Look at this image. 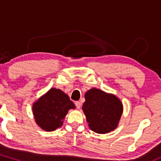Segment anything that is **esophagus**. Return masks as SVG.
Returning <instances> with one entry per match:
<instances>
[{
  "mask_svg": "<svg viewBox=\"0 0 161 161\" xmlns=\"http://www.w3.org/2000/svg\"><path fill=\"white\" fill-rule=\"evenodd\" d=\"M75 107H76L77 108L79 109L81 108V102H80V101H75Z\"/></svg>",
  "mask_w": 161,
  "mask_h": 161,
  "instance_id": "obj_1",
  "label": "esophagus"
}]
</instances>
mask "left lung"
I'll return each instance as SVG.
<instances>
[{
    "label": "left lung",
    "mask_w": 161,
    "mask_h": 161,
    "mask_svg": "<svg viewBox=\"0 0 161 161\" xmlns=\"http://www.w3.org/2000/svg\"><path fill=\"white\" fill-rule=\"evenodd\" d=\"M85 98L82 110L92 131L104 134L116 129L123 113L119 99L97 88L87 92Z\"/></svg>",
    "instance_id": "obj_1"
}]
</instances>
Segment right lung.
Returning a JSON list of instances; mask_svg holds the SVG:
<instances>
[{
	"label": "right lung",
	"mask_w": 161,
	"mask_h": 161,
	"mask_svg": "<svg viewBox=\"0 0 161 161\" xmlns=\"http://www.w3.org/2000/svg\"><path fill=\"white\" fill-rule=\"evenodd\" d=\"M74 108L69 96L53 88L33 104L32 110L37 124L45 131H53L63 125L68 110Z\"/></svg>",
	"instance_id": "add662e5"
}]
</instances>
